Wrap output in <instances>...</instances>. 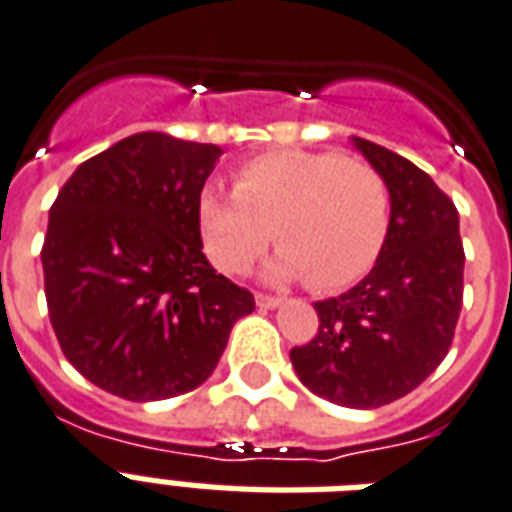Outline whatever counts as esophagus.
<instances>
[{"label": "esophagus", "instance_id": "esophagus-1", "mask_svg": "<svg viewBox=\"0 0 512 512\" xmlns=\"http://www.w3.org/2000/svg\"><path fill=\"white\" fill-rule=\"evenodd\" d=\"M283 299L280 297H270V294H256V305L264 307V310H272V307H278Z\"/></svg>", "mask_w": 512, "mask_h": 512}]
</instances>
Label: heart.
Masks as SVG:
<instances>
[{
    "label": "heart",
    "instance_id": "heart-1",
    "mask_svg": "<svg viewBox=\"0 0 512 512\" xmlns=\"http://www.w3.org/2000/svg\"><path fill=\"white\" fill-rule=\"evenodd\" d=\"M202 245L218 270L240 275L270 237V275L340 291L367 275L391 224V191L378 169L337 153L272 151L242 161L234 191L207 183L197 199Z\"/></svg>",
    "mask_w": 512,
    "mask_h": 512
}]
</instances>
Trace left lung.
Here are the masks:
<instances>
[{
	"label": "left lung",
	"mask_w": 512,
	"mask_h": 512,
	"mask_svg": "<svg viewBox=\"0 0 512 512\" xmlns=\"http://www.w3.org/2000/svg\"><path fill=\"white\" fill-rule=\"evenodd\" d=\"M391 191V224L375 267L340 297L315 302L318 332L291 348L313 394L372 410L424 383L451 348L464 294L459 213L424 169L353 137Z\"/></svg>",
	"instance_id": "obj_1"
}]
</instances>
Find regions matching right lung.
I'll use <instances>...</instances> for the list:
<instances>
[{"label":"right lung","mask_w":512,"mask_h":512,"mask_svg":"<svg viewBox=\"0 0 512 512\" xmlns=\"http://www.w3.org/2000/svg\"><path fill=\"white\" fill-rule=\"evenodd\" d=\"M221 153L132 134L83 161L53 202L42 245L53 332L69 364L115 397L202 386L256 307L202 253L197 199Z\"/></svg>","instance_id":"obj_1"}]
</instances>
